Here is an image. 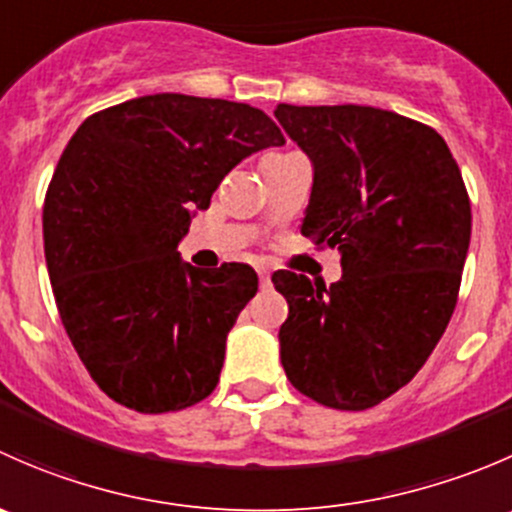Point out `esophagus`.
Here are the masks:
<instances>
[{"label":"esophagus","instance_id":"1","mask_svg":"<svg viewBox=\"0 0 512 512\" xmlns=\"http://www.w3.org/2000/svg\"><path fill=\"white\" fill-rule=\"evenodd\" d=\"M257 277H260V287L262 289L270 287V272H267V270H257Z\"/></svg>","mask_w":512,"mask_h":512}]
</instances>
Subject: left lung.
<instances>
[{
  "mask_svg": "<svg viewBox=\"0 0 512 512\" xmlns=\"http://www.w3.org/2000/svg\"><path fill=\"white\" fill-rule=\"evenodd\" d=\"M275 118L312 163L302 235L337 247L342 280L275 272L280 361L297 391L364 411L409 384L446 332L471 245V203L433 128L371 106H289Z\"/></svg>",
  "mask_w": 512,
  "mask_h": 512,
  "instance_id": "1",
  "label": "left lung"
}]
</instances>
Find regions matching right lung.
<instances>
[{
	"mask_svg": "<svg viewBox=\"0 0 512 512\" xmlns=\"http://www.w3.org/2000/svg\"><path fill=\"white\" fill-rule=\"evenodd\" d=\"M270 146L285 138L260 108L183 94L131 98L71 136L44 200V255L66 334L113 401L165 414L215 389L257 275L198 270L178 245L220 180Z\"/></svg>",
	"mask_w": 512,
	"mask_h": 512,
	"instance_id": "1",
	"label": "right lung"
}]
</instances>
